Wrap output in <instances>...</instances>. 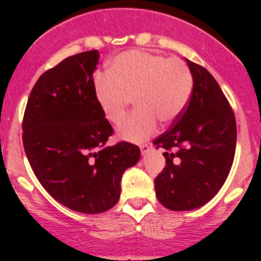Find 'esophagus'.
<instances>
[{
  "mask_svg": "<svg viewBox=\"0 0 261 261\" xmlns=\"http://www.w3.org/2000/svg\"><path fill=\"white\" fill-rule=\"evenodd\" d=\"M140 149H141V154H143V155H145V154H147V152L150 151V150L152 149V144H151V143H146V144H143V145L140 146Z\"/></svg>",
  "mask_w": 261,
  "mask_h": 261,
  "instance_id": "1",
  "label": "esophagus"
}]
</instances>
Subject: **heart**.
<instances>
[{
  "instance_id": "b5f03b06",
  "label": "heart",
  "mask_w": 261,
  "mask_h": 261,
  "mask_svg": "<svg viewBox=\"0 0 261 261\" xmlns=\"http://www.w3.org/2000/svg\"><path fill=\"white\" fill-rule=\"evenodd\" d=\"M193 91V77L179 59L140 50H128L114 58L103 77H98L94 96L109 122L125 117L131 99L136 111L118 127V135L131 143L149 139L158 121L170 125L183 114Z\"/></svg>"
}]
</instances>
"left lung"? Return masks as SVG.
<instances>
[{"instance_id": "8db88e82", "label": "left lung", "mask_w": 261, "mask_h": 261, "mask_svg": "<svg viewBox=\"0 0 261 261\" xmlns=\"http://www.w3.org/2000/svg\"><path fill=\"white\" fill-rule=\"evenodd\" d=\"M193 91L172 127L154 140L165 149V167L155 178L160 203L191 211L211 201L225 183L236 149V120L222 89L202 65L186 59Z\"/></svg>"}]
</instances>
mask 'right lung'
Instances as JSON below:
<instances>
[{
  "label": "right lung",
  "instance_id": "add662e5",
  "mask_svg": "<svg viewBox=\"0 0 261 261\" xmlns=\"http://www.w3.org/2000/svg\"><path fill=\"white\" fill-rule=\"evenodd\" d=\"M98 50L67 58L40 75L29 96L22 141L33 172L59 203L81 213H101L117 203L121 178L140 159V149L114 134L94 96Z\"/></svg>",
  "mask_w": 261,
  "mask_h": 261
}]
</instances>
